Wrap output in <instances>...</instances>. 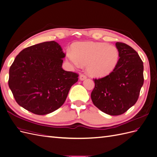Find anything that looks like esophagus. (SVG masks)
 Here are the masks:
<instances>
[{"mask_svg":"<svg viewBox=\"0 0 157 157\" xmlns=\"http://www.w3.org/2000/svg\"><path fill=\"white\" fill-rule=\"evenodd\" d=\"M87 77L84 74H81L80 75V80H84V79H86Z\"/></svg>","mask_w":157,"mask_h":157,"instance_id":"34e87169","label":"esophagus"}]
</instances>
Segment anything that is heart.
<instances>
[{
	"label": "heart",
	"instance_id": "heart-1",
	"mask_svg": "<svg viewBox=\"0 0 157 157\" xmlns=\"http://www.w3.org/2000/svg\"><path fill=\"white\" fill-rule=\"evenodd\" d=\"M66 55L75 67L86 65L87 73L94 77L110 74L119 59L116 47L102 42H80L73 46V50H67Z\"/></svg>",
	"mask_w": 157,
	"mask_h": 157
}]
</instances>
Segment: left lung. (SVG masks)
Segmentation results:
<instances>
[{
	"mask_svg": "<svg viewBox=\"0 0 157 157\" xmlns=\"http://www.w3.org/2000/svg\"><path fill=\"white\" fill-rule=\"evenodd\" d=\"M120 58L112 72L94 79L91 93L94 105L110 115L127 111L138 99L144 82V64L137 52L125 43H116Z\"/></svg>",
	"mask_w": 157,
	"mask_h": 157,
	"instance_id": "obj_1",
	"label": "left lung"
}]
</instances>
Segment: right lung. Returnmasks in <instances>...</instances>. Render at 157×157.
Instances as JSON below:
<instances>
[{
  "mask_svg": "<svg viewBox=\"0 0 157 157\" xmlns=\"http://www.w3.org/2000/svg\"><path fill=\"white\" fill-rule=\"evenodd\" d=\"M65 54L55 41L23 49L9 71L8 85L19 105L39 115H46L64 103L78 75L62 69Z\"/></svg>",
  "mask_w": 157,
  "mask_h": 157,
  "instance_id": "obj_1",
  "label": "right lung"
}]
</instances>
